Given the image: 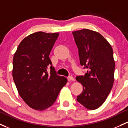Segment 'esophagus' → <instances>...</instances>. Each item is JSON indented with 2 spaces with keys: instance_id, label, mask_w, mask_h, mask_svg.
Returning <instances> with one entry per match:
<instances>
[{
  "instance_id": "1",
  "label": "esophagus",
  "mask_w": 128,
  "mask_h": 128,
  "mask_svg": "<svg viewBox=\"0 0 128 128\" xmlns=\"http://www.w3.org/2000/svg\"><path fill=\"white\" fill-rule=\"evenodd\" d=\"M68 81H74V78L72 76H69L68 77Z\"/></svg>"
}]
</instances>
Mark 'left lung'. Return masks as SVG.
<instances>
[{
    "mask_svg": "<svg viewBox=\"0 0 128 128\" xmlns=\"http://www.w3.org/2000/svg\"><path fill=\"white\" fill-rule=\"evenodd\" d=\"M72 34L78 49L80 64L87 70L84 76L76 77L83 86L77 100L87 109L96 110L104 102L114 83L112 48L96 31L83 29L72 32Z\"/></svg>",
    "mask_w": 128,
    "mask_h": 128,
    "instance_id": "8db88e82",
    "label": "left lung"
}]
</instances>
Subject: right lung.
I'll use <instances>...</instances> for the list:
<instances>
[{
    "label": "right lung",
    "mask_w": 128,
    "mask_h": 128,
    "mask_svg": "<svg viewBox=\"0 0 128 128\" xmlns=\"http://www.w3.org/2000/svg\"><path fill=\"white\" fill-rule=\"evenodd\" d=\"M58 36V33L41 31L30 34L14 55L12 77L18 94L36 110H44L54 104L68 81L57 75L49 57Z\"/></svg>",
    "instance_id": "obj_1"
}]
</instances>
